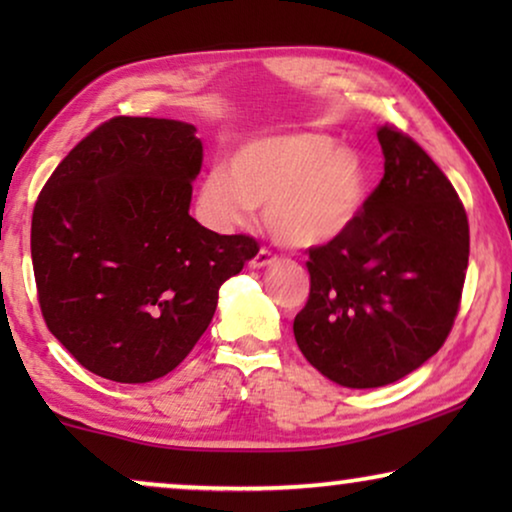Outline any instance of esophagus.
<instances>
[{
    "label": "esophagus",
    "mask_w": 512,
    "mask_h": 512,
    "mask_svg": "<svg viewBox=\"0 0 512 512\" xmlns=\"http://www.w3.org/2000/svg\"><path fill=\"white\" fill-rule=\"evenodd\" d=\"M275 261H277V258L272 256L268 249H258V251H256V256L251 258V261H249V268L261 270V268H268V265H272Z\"/></svg>",
    "instance_id": "34e87169"
}]
</instances>
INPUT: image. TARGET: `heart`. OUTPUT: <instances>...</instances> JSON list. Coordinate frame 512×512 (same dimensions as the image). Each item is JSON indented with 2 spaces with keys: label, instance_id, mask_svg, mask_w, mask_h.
Wrapping results in <instances>:
<instances>
[{
  "label": "heart",
  "instance_id": "obj_1",
  "mask_svg": "<svg viewBox=\"0 0 512 512\" xmlns=\"http://www.w3.org/2000/svg\"><path fill=\"white\" fill-rule=\"evenodd\" d=\"M368 172L359 153L328 135L300 132L254 139L230 156L228 174L212 170L200 186V209L216 228L249 221L263 207L265 230L284 247H319L359 216Z\"/></svg>",
  "mask_w": 512,
  "mask_h": 512
}]
</instances>
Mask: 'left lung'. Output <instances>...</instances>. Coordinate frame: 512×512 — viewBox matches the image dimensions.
I'll list each match as a JSON object with an SVG mask.
<instances>
[{
	"mask_svg": "<svg viewBox=\"0 0 512 512\" xmlns=\"http://www.w3.org/2000/svg\"><path fill=\"white\" fill-rule=\"evenodd\" d=\"M384 177L345 233L310 249L293 335L321 375L375 389L443 347L468 268V219L450 179L396 128L377 130Z\"/></svg>",
	"mask_w": 512,
	"mask_h": 512,
	"instance_id": "obj_1",
	"label": "left lung"
}]
</instances>
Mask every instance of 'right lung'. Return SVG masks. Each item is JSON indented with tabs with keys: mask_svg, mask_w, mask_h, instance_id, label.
Returning a JSON list of instances; mask_svg holds the SVG:
<instances>
[{
	"mask_svg": "<svg viewBox=\"0 0 512 512\" xmlns=\"http://www.w3.org/2000/svg\"><path fill=\"white\" fill-rule=\"evenodd\" d=\"M195 125L116 116L55 167L32 214L48 331L90 373L158 380L207 331L221 284L256 256L188 214L202 167Z\"/></svg>",
	"mask_w": 512,
	"mask_h": 512,
	"instance_id": "1",
	"label": "right lung"
}]
</instances>
